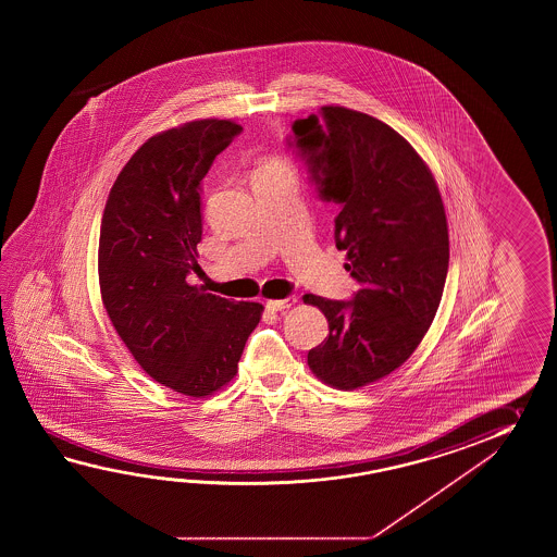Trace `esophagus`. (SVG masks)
Returning a JSON list of instances; mask_svg holds the SVG:
<instances>
[{"label":"esophagus","instance_id":"obj_1","mask_svg":"<svg viewBox=\"0 0 557 557\" xmlns=\"http://www.w3.org/2000/svg\"><path fill=\"white\" fill-rule=\"evenodd\" d=\"M296 302V296H286V298H278V300H267V308L269 310H284V308H290Z\"/></svg>","mask_w":557,"mask_h":557}]
</instances>
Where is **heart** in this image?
<instances>
[{
    "label": "heart",
    "instance_id": "1",
    "mask_svg": "<svg viewBox=\"0 0 557 557\" xmlns=\"http://www.w3.org/2000/svg\"><path fill=\"white\" fill-rule=\"evenodd\" d=\"M283 175L295 177V166L281 153L267 154L255 173V177H283Z\"/></svg>",
    "mask_w": 557,
    "mask_h": 557
}]
</instances>
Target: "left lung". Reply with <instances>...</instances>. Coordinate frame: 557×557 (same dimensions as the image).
Segmentation results:
<instances>
[{
    "label": "left lung",
    "mask_w": 557,
    "mask_h": 557,
    "mask_svg": "<svg viewBox=\"0 0 557 557\" xmlns=\"http://www.w3.org/2000/svg\"><path fill=\"white\" fill-rule=\"evenodd\" d=\"M293 131L320 197L341 205L334 240L360 284L352 300L305 295L329 320L308 367L355 391L403 367L436 317L450 261L446 211L422 157L379 119L324 106Z\"/></svg>",
    "instance_id": "left-lung-1"
}]
</instances>
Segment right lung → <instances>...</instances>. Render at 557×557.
Segmentation results:
<instances>
[{
	"mask_svg": "<svg viewBox=\"0 0 557 557\" xmlns=\"http://www.w3.org/2000/svg\"><path fill=\"white\" fill-rule=\"evenodd\" d=\"M243 131L201 119L143 143L115 178L99 235L103 307L139 367L171 391L202 398L237 376L262 305L190 286L201 243V181Z\"/></svg>",
	"mask_w": 557,
	"mask_h": 557,
	"instance_id": "add662e5",
	"label": "right lung"
}]
</instances>
